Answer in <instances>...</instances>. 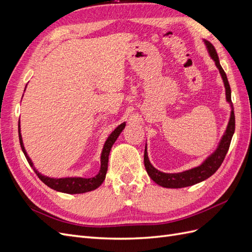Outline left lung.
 Instances as JSON below:
<instances>
[{
	"label": "left lung",
	"mask_w": 252,
	"mask_h": 252,
	"mask_svg": "<svg viewBox=\"0 0 252 252\" xmlns=\"http://www.w3.org/2000/svg\"><path fill=\"white\" fill-rule=\"evenodd\" d=\"M203 42L205 44L206 49H207L209 53V57L213 60V62H215L217 68L220 71V78L223 80L224 87H225L226 101L230 105V109H231L229 122H228L226 130L222 135V138H220L215 151L211 152V154L206 158L199 166L193 167L191 169H188L182 172L166 173L157 169L156 167L152 166V164L149 161L148 152H147V144L145 145V151H144L145 168H146V171L152 181L156 182L158 185L165 188H183V187L192 186L211 177V175L220 168V166L222 165L227 151L229 149L232 135L234 133L235 119H234L233 105L231 102V90H230L229 83H228L225 71L223 70L222 66L220 64L218 53L215 47H213V45L205 39H203Z\"/></svg>",
	"instance_id": "obj_1"
}]
</instances>
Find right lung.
Instances as JSON below:
<instances>
[{"label":"right lung","mask_w":252,"mask_h":252,"mask_svg":"<svg viewBox=\"0 0 252 252\" xmlns=\"http://www.w3.org/2000/svg\"><path fill=\"white\" fill-rule=\"evenodd\" d=\"M27 87V85H26ZM25 87V90H26ZM24 90V91H25ZM24 95V94H23ZM20 120H19V140H20V145L23 154L25 155V158L27 159V162L29 163L30 167L34 170L39 179L44 183L45 185H47L51 189L56 190V191L59 192H63V193H69V194H77V193H85L88 191H91V190H94L97 187H100V185L104 182L106 178V173H107V168H108V158L112 145L114 142L117 141L119 138V135L121 132L123 131V129L126 126V122H123V123L120 124L114 130L108 135L107 140L105 141L104 146L101 152V166H100V170H98L97 174L94 178H81V177H66V178H50L41 173L39 170H37L33 162L32 161V158H29L27 151L25 149L24 143H23L22 139V134H21V125H20Z\"/></svg>","instance_id":"obj_1"}]
</instances>
